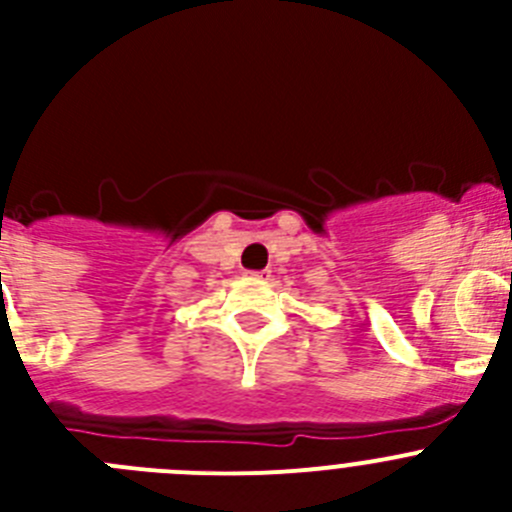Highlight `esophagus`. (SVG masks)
<instances>
[{
    "instance_id": "esophagus-1",
    "label": "esophagus",
    "mask_w": 512,
    "mask_h": 512,
    "mask_svg": "<svg viewBox=\"0 0 512 512\" xmlns=\"http://www.w3.org/2000/svg\"><path fill=\"white\" fill-rule=\"evenodd\" d=\"M246 277L253 279V282H264V279H269V271H248Z\"/></svg>"
}]
</instances>
